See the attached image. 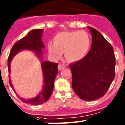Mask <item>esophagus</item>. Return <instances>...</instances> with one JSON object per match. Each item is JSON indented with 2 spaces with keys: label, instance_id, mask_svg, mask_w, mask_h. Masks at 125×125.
I'll return each mask as SVG.
<instances>
[{
  "label": "esophagus",
  "instance_id": "esophagus-1",
  "mask_svg": "<svg viewBox=\"0 0 125 125\" xmlns=\"http://www.w3.org/2000/svg\"><path fill=\"white\" fill-rule=\"evenodd\" d=\"M66 67V66H65L64 64H59L58 66V70H59V71H61V70H62V69H64Z\"/></svg>",
  "mask_w": 125,
  "mask_h": 125
}]
</instances>
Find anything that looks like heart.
Returning <instances> with one entry per match:
<instances>
[{
	"label": "heart",
	"instance_id": "b5f03b06",
	"mask_svg": "<svg viewBox=\"0 0 125 125\" xmlns=\"http://www.w3.org/2000/svg\"><path fill=\"white\" fill-rule=\"evenodd\" d=\"M90 35L85 31H63L57 33L53 43L48 45V52L54 59H59L64 52V57L70 62L82 60L90 50Z\"/></svg>",
	"mask_w": 125,
	"mask_h": 125
}]
</instances>
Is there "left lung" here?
<instances>
[{
	"label": "left lung",
	"mask_w": 125,
	"mask_h": 125,
	"mask_svg": "<svg viewBox=\"0 0 125 125\" xmlns=\"http://www.w3.org/2000/svg\"><path fill=\"white\" fill-rule=\"evenodd\" d=\"M92 35L90 51L82 60L70 64L72 88L80 98L95 100L106 93L115 77L116 58L112 45L97 30Z\"/></svg>",
	"instance_id": "8db88e82"
}]
</instances>
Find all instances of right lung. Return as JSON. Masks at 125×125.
I'll list each match as a JSON object with an SVG mask.
<instances>
[{
    "label": "right lung",
    "mask_w": 125,
    "mask_h": 125,
    "mask_svg": "<svg viewBox=\"0 0 125 125\" xmlns=\"http://www.w3.org/2000/svg\"><path fill=\"white\" fill-rule=\"evenodd\" d=\"M43 29H33L28 33L22 39L18 41L13 45V48L9 53L8 61V66L9 74L11 72V61L14 57L23 50H29L33 52L36 55L41 61V66L43 75V85L42 91L38 95L32 98L25 99L20 98L25 103L32 105H40L48 100L53 92L56 75L58 73L57 66L58 64L51 62L47 61H43V48H45V45L42 42V37L43 36ZM9 83L11 87L15 91L13 85L11 83V78L9 77Z\"/></svg>",
    "instance_id": "add662e5"
}]
</instances>
